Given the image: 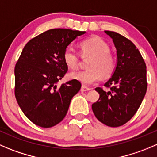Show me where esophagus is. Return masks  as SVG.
I'll list each match as a JSON object with an SVG mask.
<instances>
[{
  "label": "esophagus",
  "mask_w": 157,
  "mask_h": 157,
  "mask_svg": "<svg viewBox=\"0 0 157 157\" xmlns=\"http://www.w3.org/2000/svg\"><path fill=\"white\" fill-rule=\"evenodd\" d=\"M90 90L91 89L90 87H87V86H82L80 90L81 91H88V90Z\"/></svg>",
  "instance_id": "34e87169"
}]
</instances>
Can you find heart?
Returning <instances> with one entry per match:
<instances>
[{"label": "heart", "instance_id": "b5f03b06", "mask_svg": "<svg viewBox=\"0 0 157 157\" xmlns=\"http://www.w3.org/2000/svg\"><path fill=\"white\" fill-rule=\"evenodd\" d=\"M80 51L83 56H90L88 67L84 71H77L70 74V78L77 80L82 84H94L99 81L103 76L108 77L113 73L115 60L109 53V47L99 36H92L80 42ZM63 61L71 70L77 69L79 65V57L73 48H68L63 52Z\"/></svg>", "mask_w": 157, "mask_h": 157}]
</instances>
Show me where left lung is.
<instances>
[{
    "label": "left lung",
    "instance_id": "obj_1",
    "mask_svg": "<svg viewBox=\"0 0 157 157\" xmlns=\"http://www.w3.org/2000/svg\"><path fill=\"white\" fill-rule=\"evenodd\" d=\"M117 49V63L112 77L104 84V91L97 87L100 98L92 104L97 120L117 127L128 122L139 109L147 89V67L136 47L125 36L105 30Z\"/></svg>",
    "mask_w": 157,
    "mask_h": 157
}]
</instances>
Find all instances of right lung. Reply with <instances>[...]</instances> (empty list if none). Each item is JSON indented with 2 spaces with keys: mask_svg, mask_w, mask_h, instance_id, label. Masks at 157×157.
Instances as JSON below:
<instances>
[{
  "mask_svg": "<svg viewBox=\"0 0 157 157\" xmlns=\"http://www.w3.org/2000/svg\"><path fill=\"white\" fill-rule=\"evenodd\" d=\"M86 31L51 29L31 39L14 68L15 97L24 115L39 127L49 128L63 121L71 99L81 87L70 80L57 87L68 68L63 52Z\"/></svg>",
  "mask_w": 157,
  "mask_h": 157,
  "instance_id": "add662e5",
  "label": "right lung"
}]
</instances>
